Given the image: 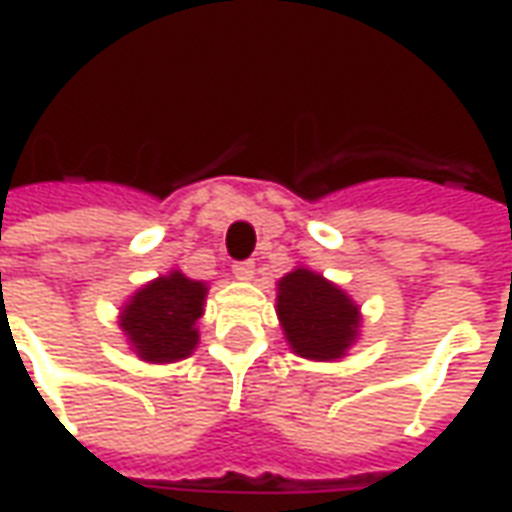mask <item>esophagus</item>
Listing matches in <instances>:
<instances>
[{"label": "esophagus", "instance_id": "esophagus-1", "mask_svg": "<svg viewBox=\"0 0 512 512\" xmlns=\"http://www.w3.org/2000/svg\"><path fill=\"white\" fill-rule=\"evenodd\" d=\"M233 274L235 279H241V282H252V279H255V263H249V260H246V263H235Z\"/></svg>", "mask_w": 512, "mask_h": 512}]
</instances>
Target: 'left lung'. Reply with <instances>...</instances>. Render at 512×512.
<instances>
[{
	"instance_id": "8db88e82",
	"label": "left lung",
	"mask_w": 512,
	"mask_h": 512,
	"mask_svg": "<svg viewBox=\"0 0 512 512\" xmlns=\"http://www.w3.org/2000/svg\"><path fill=\"white\" fill-rule=\"evenodd\" d=\"M277 318L290 351L312 362L348 356L362 326L359 304L307 266H296L277 282Z\"/></svg>"
}]
</instances>
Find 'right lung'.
I'll list each match as a JSON object with an SVG mask.
<instances>
[{"instance_id":"obj_1","label":"right lung","mask_w":512,"mask_h":512,"mask_svg":"<svg viewBox=\"0 0 512 512\" xmlns=\"http://www.w3.org/2000/svg\"><path fill=\"white\" fill-rule=\"evenodd\" d=\"M208 282L172 268L150 279L120 307V332L142 362L169 365L191 356L200 343L197 321L205 312Z\"/></svg>"}]
</instances>
